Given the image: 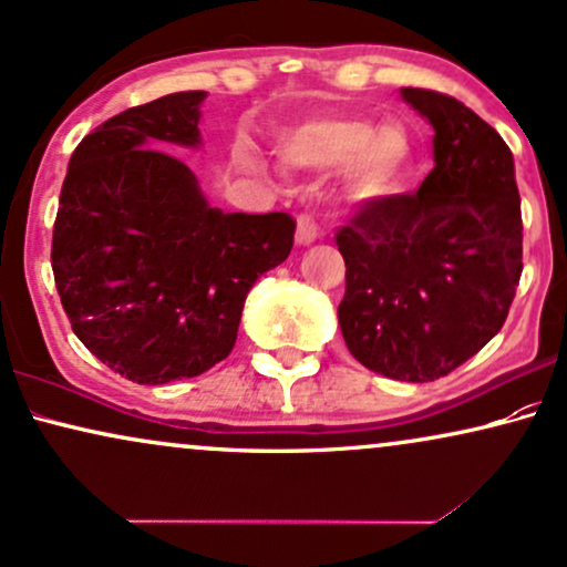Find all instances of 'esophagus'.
I'll return each instance as SVG.
<instances>
[{
    "label": "esophagus",
    "instance_id": "1",
    "mask_svg": "<svg viewBox=\"0 0 567 567\" xmlns=\"http://www.w3.org/2000/svg\"><path fill=\"white\" fill-rule=\"evenodd\" d=\"M319 238V225L317 219L311 217V214H300L298 217V230H296V240L300 246H308V243H313Z\"/></svg>",
    "mask_w": 567,
    "mask_h": 567
}]
</instances>
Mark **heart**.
I'll use <instances>...</instances> for the list:
<instances>
[{
    "label": "heart",
    "instance_id": "1",
    "mask_svg": "<svg viewBox=\"0 0 567 567\" xmlns=\"http://www.w3.org/2000/svg\"><path fill=\"white\" fill-rule=\"evenodd\" d=\"M282 156L296 167L332 169L346 164L350 183L363 196L392 193L411 167L413 141L403 123L371 125L355 114H329L298 127Z\"/></svg>",
    "mask_w": 567,
    "mask_h": 567
}]
</instances>
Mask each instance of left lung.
<instances>
[{"label":"left lung","instance_id":"obj_1","mask_svg":"<svg viewBox=\"0 0 567 567\" xmlns=\"http://www.w3.org/2000/svg\"><path fill=\"white\" fill-rule=\"evenodd\" d=\"M434 127V169L413 193L374 196L334 233L346 259L337 308L363 367L434 382L499 332L523 271L513 154L447 93L403 89Z\"/></svg>","mask_w":567,"mask_h":567}]
</instances>
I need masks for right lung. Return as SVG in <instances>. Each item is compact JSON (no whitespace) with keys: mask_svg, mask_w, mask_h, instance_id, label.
<instances>
[{"mask_svg":"<svg viewBox=\"0 0 567 567\" xmlns=\"http://www.w3.org/2000/svg\"><path fill=\"white\" fill-rule=\"evenodd\" d=\"M204 91L114 114L78 143L52 233V271L78 340L114 374L167 384L230 355L243 303L288 259L296 219L225 214L162 146L198 143Z\"/></svg>","mask_w":567,"mask_h":567,"instance_id":"1","label":"right lung"}]
</instances>
